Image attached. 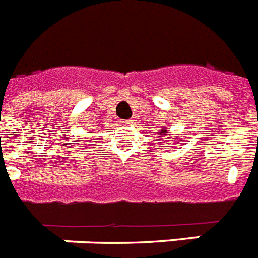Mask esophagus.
Segmentation results:
<instances>
[{"instance_id":"esophagus-1","label":"esophagus","mask_w":258,"mask_h":258,"mask_svg":"<svg viewBox=\"0 0 258 258\" xmlns=\"http://www.w3.org/2000/svg\"><path fill=\"white\" fill-rule=\"evenodd\" d=\"M132 123H133L132 119H123V121H121V125H123V126H129Z\"/></svg>"}]
</instances>
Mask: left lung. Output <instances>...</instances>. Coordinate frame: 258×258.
<instances>
[{"mask_svg":"<svg viewBox=\"0 0 258 258\" xmlns=\"http://www.w3.org/2000/svg\"><path fill=\"white\" fill-rule=\"evenodd\" d=\"M158 133H160V135H164V133H166V131H165V129H162V131L158 132Z\"/></svg>","mask_w":258,"mask_h":258,"instance_id":"8db88e82","label":"left lung"}]
</instances>
